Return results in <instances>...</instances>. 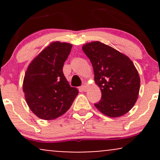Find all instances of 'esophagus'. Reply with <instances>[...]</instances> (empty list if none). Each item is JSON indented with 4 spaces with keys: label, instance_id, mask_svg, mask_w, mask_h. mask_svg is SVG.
Listing matches in <instances>:
<instances>
[{
    "label": "esophagus",
    "instance_id": "34e87169",
    "mask_svg": "<svg viewBox=\"0 0 160 160\" xmlns=\"http://www.w3.org/2000/svg\"><path fill=\"white\" fill-rule=\"evenodd\" d=\"M80 89H81L82 91L86 92V89H87V86H85V85H82V86H80Z\"/></svg>",
    "mask_w": 160,
    "mask_h": 160
}]
</instances>
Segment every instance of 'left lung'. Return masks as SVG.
Instances as JSON below:
<instances>
[{
	"label": "left lung",
	"instance_id": "8db88e82",
	"mask_svg": "<svg viewBox=\"0 0 160 160\" xmlns=\"http://www.w3.org/2000/svg\"><path fill=\"white\" fill-rule=\"evenodd\" d=\"M90 60L95 81L102 98L95 106L110 117L124 115L135 105L140 89V78L130 58L99 41L82 47Z\"/></svg>",
	"mask_w": 160,
	"mask_h": 160
}]
</instances>
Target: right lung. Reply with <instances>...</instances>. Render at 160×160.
<instances>
[{"label":"right lung","instance_id":"obj_1","mask_svg":"<svg viewBox=\"0 0 160 160\" xmlns=\"http://www.w3.org/2000/svg\"><path fill=\"white\" fill-rule=\"evenodd\" d=\"M72 45L54 42L43 49L28 68L23 92L32 111L40 119L53 120L71 108L78 94L63 74L64 63Z\"/></svg>","mask_w":160,"mask_h":160}]
</instances>
